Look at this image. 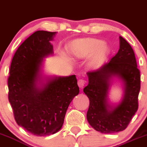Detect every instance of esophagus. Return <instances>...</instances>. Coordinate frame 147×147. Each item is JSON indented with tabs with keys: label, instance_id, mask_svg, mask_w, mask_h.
I'll return each instance as SVG.
<instances>
[{
	"label": "esophagus",
	"instance_id": "1",
	"mask_svg": "<svg viewBox=\"0 0 147 147\" xmlns=\"http://www.w3.org/2000/svg\"><path fill=\"white\" fill-rule=\"evenodd\" d=\"M78 84L80 88H83L84 87L85 84H86V81H85L84 79H79L78 81Z\"/></svg>",
	"mask_w": 147,
	"mask_h": 147
}]
</instances>
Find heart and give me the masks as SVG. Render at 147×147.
Returning a JSON list of instances; mask_svg holds the SVG:
<instances>
[{
	"label": "heart",
	"instance_id": "b5f03b06",
	"mask_svg": "<svg viewBox=\"0 0 147 147\" xmlns=\"http://www.w3.org/2000/svg\"><path fill=\"white\" fill-rule=\"evenodd\" d=\"M71 51L75 57L83 59L93 55L90 61V67L98 68L108 53V48L104 41L96 38H85L73 41Z\"/></svg>",
	"mask_w": 147,
	"mask_h": 147
}]
</instances>
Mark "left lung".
<instances>
[{
  "mask_svg": "<svg viewBox=\"0 0 147 147\" xmlns=\"http://www.w3.org/2000/svg\"><path fill=\"white\" fill-rule=\"evenodd\" d=\"M87 75L88 85L83 91L90 102L87 112L89 124L102 134L124 131L138 110L141 88L140 71L131 45L120 36L118 52L109 62L96 70L89 71ZM112 76H118L125 83L123 100L113 108L106 101L109 80Z\"/></svg>",
  "mask_w": 147,
  "mask_h": 147,
  "instance_id": "8db88e82",
  "label": "left lung"
}]
</instances>
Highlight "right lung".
<instances>
[{
  "label": "right lung",
  "instance_id": "1",
  "mask_svg": "<svg viewBox=\"0 0 147 147\" xmlns=\"http://www.w3.org/2000/svg\"><path fill=\"white\" fill-rule=\"evenodd\" d=\"M55 32L38 30L18 48L8 78L9 101L16 123L37 136L61 129L66 112L79 94L75 75L52 79L38 88L36 81L42 58L53 53Z\"/></svg>",
  "mask_w": 147,
  "mask_h": 147
}]
</instances>
